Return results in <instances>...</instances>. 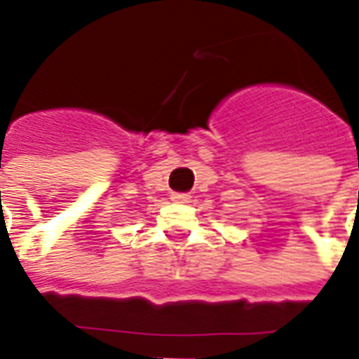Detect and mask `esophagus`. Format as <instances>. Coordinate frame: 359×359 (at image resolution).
Masks as SVG:
<instances>
[{"instance_id":"34e87169","label":"esophagus","mask_w":359,"mask_h":359,"mask_svg":"<svg viewBox=\"0 0 359 359\" xmlns=\"http://www.w3.org/2000/svg\"><path fill=\"white\" fill-rule=\"evenodd\" d=\"M171 200L175 203H190V194H179L177 192V194L171 196Z\"/></svg>"}]
</instances>
